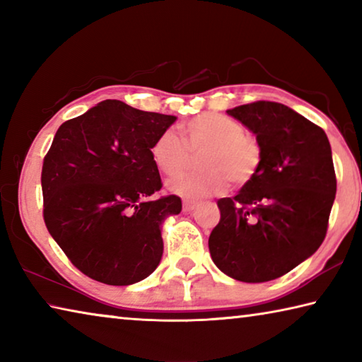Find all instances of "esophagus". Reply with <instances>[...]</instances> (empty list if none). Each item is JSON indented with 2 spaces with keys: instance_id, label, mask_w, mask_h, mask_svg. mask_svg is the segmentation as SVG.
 Instances as JSON below:
<instances>
[{
  "instance_id": "esophagus-1",
  "label": "esophagus",
  "mask_w": 362,
  "mask_h": 362,
  "mask_svg": "<svg viewBox=\"0 0 362 362\" xmlns=\"http://www.w3.org/2000/svg\"><path fill=\"white\" fill-rule=\"evenodd\" d=\"M194 207H196V203L194 201H183V212L185 214H189V212H193L194 211Z\"/></svg>"
}]
</instances>
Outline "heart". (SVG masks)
<instances>
[{
  "label": "heart",
  "mask_w": 362,
  "mask_h": 362,
  "mask_svg": "<svg viewBox=\"0 0 362 362\" xmlns=\"http://www.w3.org/2000/svg\"><path fill=\"white\" fill-rule=\"evenodd\" d=\"M199 156L194 173L169 182L174 193L187 199H203L223 192L226 183L241 187L254 179L262 164V146L254 136L244 132L240 121L222 113H203L182 126V136L166 129L151 145L156 168L169 177L182 173L193 155Z\"/></svg>",
  "instance_id": "obj_1"
}]
</instances>
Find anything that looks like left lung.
I'll use <instances>...</instances> for the list:
<instances>
[{
	"instance_id": "obj_1",
	"label": "left lung",
	"mask_w": 362,
	"mask_h": 362,
	"mask_svg": "<svg viewBox=\"0 0 362 362\" xmlns=\"http://www.w3.org/2000/svg\"><path fill=\"white\" fill-rule=\"evenodd\" d=\"M226 113L255 134L262 164L240 193L217 201L211 257L233 279L265 283L313 255L326 238L337 192L332 151L320 126L283 103L259 100Z\"/></svg>"
}]
</instances>
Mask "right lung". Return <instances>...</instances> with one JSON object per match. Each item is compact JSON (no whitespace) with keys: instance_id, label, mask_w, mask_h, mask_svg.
<instances>
[{"instance_id":"obj_1","label":"right lung","mask_w":362,"mask_h":362,"mask_svg":"<svg viewBox=\"0 0 362 362\" xmlns=\"http://www.w3.org/2000/svg\"><path fill=\"white\" fill-rule=\"evenodd\" d=\"M177 118L103 100L65 121L42 161V217L79 272L129 286L155 272L161 223L182 211L163 187L151 145Z\"/></svg>"}]
</instances>
